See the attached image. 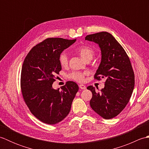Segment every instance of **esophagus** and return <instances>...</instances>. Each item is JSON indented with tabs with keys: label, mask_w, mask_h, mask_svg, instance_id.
I'll return each mask as SVG.
<instances>
[{
	"label": "esophagus",
	"mask_w": 149,
	"mask_h": 149,
	"mask_svg": "<svg viewBox=\"0 0 149 149\" xmlns=\"http://www.w3.org/2000/svg\"><path fill=\"white\" fill-rule=\"evenodd\" d=\"M79 88H81V89L82 90H86V87L85 85L84 84H79Z\"/></svg>",
	"instance_id": "1"
}]
</instances>
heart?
<instances>
[{"label": "heart", "instance_id": "heart-1", "mask_svg": "<svg viewBox=\"0 0 149 149\" xmlns=\"http://www.w3.org/2000/svg\"><path fill=\"white\" fill-rule=\"evenodd\" d=\"M77 52L79 54L82 58L84 60H90L92 59L94 56L95 51L94 49L89 45H84L78 47L75 49ZM59 61L60 65L61 66H66L68 63V56L66 52H63L61 53L59 57ZM87 74L86 72H72L70 74L68 75V77L72 80L79 82V83H82L84 81L85 75Z\"/></svg>", "mask_w": 149, "mask_h": 149}]
</instances>
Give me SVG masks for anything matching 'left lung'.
<instances>
[{"mask_svg": "<svg viewBox=\"0 0 149 149\" xmlns=\"http://www.w3.org/2000/svg\"><path fill=\"white\" fill-rule=\"evenodd\" d=\"M85 40L99 45L101 61L94 78H105V86L96 92L92 86L90 106L105 119H111L122 112L129 102L134 87V74L129 57L121 45L110 33L90 34Z\"/></svg>", "mask_w": 149, "mask_h": 149, "instance_id": "8db88e82", "label": "left lung"}]
</instances>
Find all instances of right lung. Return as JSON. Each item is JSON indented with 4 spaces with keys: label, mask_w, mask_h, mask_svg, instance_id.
<instances>
[{
    "label": "right lung",
    "mask_w": 149,
    "mask_h": 149,
    "mask_svg": "<svg viewBox=\"0 0 149 149\" xmlns=\"http://www.w3.org/2000/svg\"><path fill=\"white\" fill-rule=\"evenodd\" d=\"M75 40L50 38L31 49L22 65L20 86L26 105L33 115L47 124L61 122L68 115L78 85L68 81L54 90L55 76L61 70L59 57Z\"/></svg>",
    "instance_id": "add662e5"
}]
</instances>
